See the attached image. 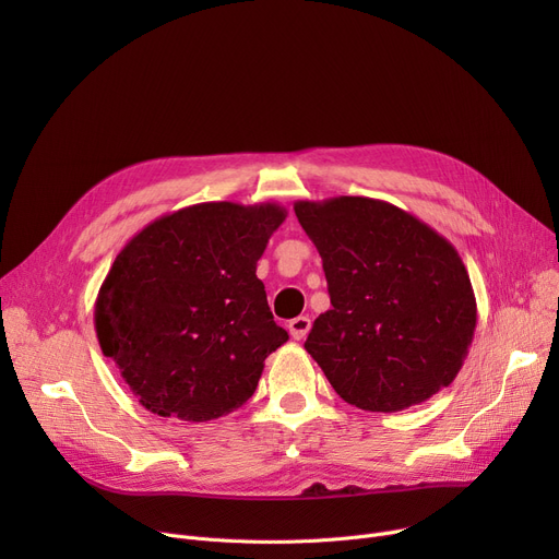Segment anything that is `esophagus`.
Returning a JSON list of instances; mask_svg holds the SVG:
<instances>
[{
  "label": "esophagus",
  "instance_id": "obj_1",
  "mask_svg": "<svg viewBox=\"0 0 559 559\" xmlns=\"http://www.w3.org/2000/svg\"><path fill=\"white\" fill-rule=\"evenodd\" d=\"M287 329H289V335H292V337H295V340H304V337L308 335V331H310V319H308V317L292 319Z\"/></svg>",
  "mask_w": 559,
  "mask_h": 559
}]
</instances>
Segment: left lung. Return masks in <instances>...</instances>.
<instances>
[{
  "mask_svg": "<svg viewBox=\"0 0 559 559\" xmlns=\"http://www.w3.org/2000/svg\"><path fill=\"white\" fill-rule=\"evenodd\" d=\"M329 281L306 350L333 390L369 413H399L449 388L476 331V297L455 247L369 197L297 201Z\"/></svg>",
  "mask_w": 559,
  "mask_h": 559,
  "instance_id": "8db88e82",
  "label": "left lung"
}]
</instances>
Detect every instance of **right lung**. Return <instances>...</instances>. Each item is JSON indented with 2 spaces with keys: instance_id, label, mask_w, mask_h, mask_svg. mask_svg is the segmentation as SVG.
I'll return each mask as SVG.
<instances>
[{
  "instance_id": "obj_1",
  "label": "right lung",
  "mask_w": 559,
  "mask_h": 559,
  "mask_svg": "<svg viewBox=\"0 0 559 559\" xmlns=\"http://www.w3.org/2000/svg\"><path fill=\"white\" fill-rule=\"evenodd\" d=\"M287 213L209 201L163 215L117 253L95 304L104 356L140 405L211 421L245 405L287 342L255 264Z\"/></svg>"
}]
</instances>
